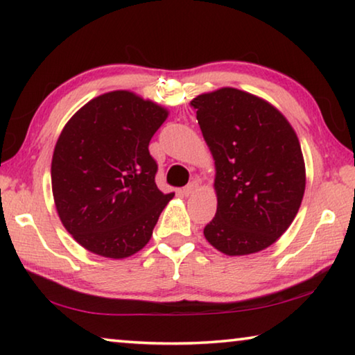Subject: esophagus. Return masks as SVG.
<instances>
[{
  "label": "esophagus",
  "instance_id": "34e87169",
  "mask_svg": "<svg viewBox=\"0 0 355 355\" xmlns=\"http://www.w3.org/2000/svg\"><path fill=\"white\" fill-rule=\"evenodd\" d=\"M197 189H199V183L191 182L188 186H184V188H183V196L184 197H189L191 194H194Z\"/></svg>",
  "mask_w": 355,
  "mask_h": 355
}]
</instances>
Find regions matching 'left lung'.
<instances>
[{"instance_id":"left-lung-1","label":"left lung","mask_w":355,"mask_h":355,"mask_svg":"<svg viewBox=\"0 0 355 355\" xmlns=\"http://www.w3.org/2000/svg\"><path fill=\"white\" fill-rule=\"evenodd\" d=\"M189 105L216 169L218 209L203 228L205 239L228 257L264 250L302 203L305 163L296 131L274 105L235 87L200 94Z\"/></svg>"}]
</instances>
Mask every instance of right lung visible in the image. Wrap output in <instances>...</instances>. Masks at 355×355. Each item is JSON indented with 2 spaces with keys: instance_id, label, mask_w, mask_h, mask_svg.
<instances>
[{
  "instance_id": "add662e5",
  "label": "right lung",
  "mask_w": 355,
  "mask_h": 355,
  "mask_svg": "<svg viewBox=\"0 0 355 355\" xmlns=\"http://www.w3.org/2000/svg\"><path fill=\"white\" fill-rule=\"evenodd\" d=\"M169 110L131 91L87 101L65 123L51 159V189L62 225L95 255L122 260L153 235L164 207L148 142Z\"/></svg>"
}]
</instances>
